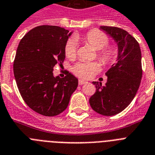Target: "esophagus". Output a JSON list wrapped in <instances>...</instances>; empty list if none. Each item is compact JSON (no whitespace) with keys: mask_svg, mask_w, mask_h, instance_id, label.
<instances>
[{"mask_svg":"<svg viewBox=\"0 0 155 155\" xmlns=\"http://www.w3.org/2000/svg\"><path fill=\"white\" fill-rule=\"evenodd\" d=\"M86 83H87V82L86 81H84V80H79V85H82V84H86Z\"/></svg>","mask_w":155,"mask_h":155,"instance_id":"esophagus-1","label":"esophagus"}]
</instances>
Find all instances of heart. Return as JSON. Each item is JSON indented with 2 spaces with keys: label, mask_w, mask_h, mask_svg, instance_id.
Masks as SVG:
<instances>
[{
  "label": "heart",
  "mask_w": 155,
  "mask_h": 155,
  "mask_svg": "<svg viewBox=\"0 0 155 155\" xmlns=\"http://www.w3.org/2000/svg\"><path fill=\"white\" fill-rule=\"evenodd\" d=\"M82 41L97 51L96 57L103 65H110L116 60L119 51L116 46L108 45L109 37L104 32L93 29L84 34V36H77ZM64 54L67 58L73 59L76 56V44L72 39H69L64 45ZM100 67L97 63H77L72 68V71L76 76L89 80L99 71Z\"/></svg>",
  "instance_id": "b5f03b06"
}]
</instances>
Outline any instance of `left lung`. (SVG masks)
Masks as SVG:
<instances>
[{"label":"left lung","instance_id":"obj_1","mask_svg":"<svg viewBox=\"0 0 155 155\" xmlns=\"http://www.w3.org/2000/svg\"><path fill=\"white\" fill-rule=\"evenodd\" d=\"M118 44L119 56L106 73L105 86L99 82H93L96 91L89 103L93 110L106 116L123 111L136 95L143 75L142 56L138 41L120 28L100 26Z\"/></svg>","mask_w":155,"mask_h":155}]
</instances>
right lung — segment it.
Instances as JSON below:
<instances>
[{
  "mask_svg": "<svg viewBox=\"0 0 155 155\" xmlns=\"http://www.w3.org/2000/svg\"><path fill=\"white\" fill-rule=\"evenodd\" d=\"M71 32L53 25L34 28L20 41L13 72L24 101L34 111L56 116L68 107L78 80L67 71L64 78L53 75L56 64L64 61V45Z\"/></svg>",
  "mask_w": 155,
  "mask_h": 155,
  "instance_id": "add662e5",
  "label": "right lung"
}]
</instances>
